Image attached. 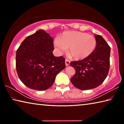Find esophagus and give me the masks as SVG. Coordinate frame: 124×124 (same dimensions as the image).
<instances>
[{
    "label": "esophagus",
    "instance_id": "esophagus-1",
    "mask_svg": "<svg viewBox=\"0 0 124 124\" xmlns=\"http://www.w3.org/2000/svg\"><path fill=\"white\" fill-rule=\"evenodd\" d=\"M65 63H66V66H68L70 64V61L68 59H66V60H65Z\"/></svg>",
    "mask_w": 124,
    "mask_h": 124
}]
</instances>
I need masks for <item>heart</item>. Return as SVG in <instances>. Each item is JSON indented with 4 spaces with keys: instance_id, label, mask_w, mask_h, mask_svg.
Segmentation results:
<instances>
[{
    "instance_id": "b5f03b06",
    "label": "heart",
    "mask_w": 124,
    "mask_h": 124,
    "mask_svg": "<svg viewBox=\"0 0 124 124\" xmlns=\"http://www.w3.org/2000/svg\"><path fill=\"white\" fill-rule=\"evenodd\" d=\"M54 45L60 53L68 49L69 55L77 60L87 58L93 53L97 40L93 35L79 31H66L54 41Z\"/></svg>"
}]
</instances>
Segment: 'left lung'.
Segmentation results:
<instances>
[{"mask_svg":"<svg viewBox=\"0 0 124 124\" xmlns=\"http://www.w3.org/2000/svg\"><path fill=\"white\" fill-rule=\"evenodd\" d=\"M95 37L97 45L93 53L85 59L70 63L75 70L71 83L81 90L98 87L106 79L109 70L110 47L101 35Z\"/></svg>","mask_w":124,"mask_h":124,"instance_id":"1","label":"left lung"}]
</instances>
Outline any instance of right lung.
<instances>
[{
  "instance_id": "obj_1",
  "label": "right lung",
  "mask_w": 124,
  "mask_h": 124,
  "mask_svg": "<svg viewBox=\"0 0 124 124\" xmlns=\"http://www.w3.org/2000/svg\"><path fill=\"white\" fill-rule=\"evenodd\" d=\"M53 39L42 29L27 37L17 50L16 68L21 81L38 91L49 89L66 67L62 56L55 57Z\"/></svg>"
}]
</instances>
